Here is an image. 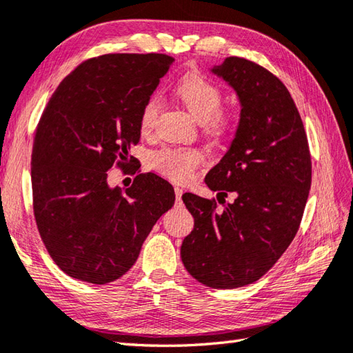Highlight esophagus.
<instances>
[{"label":"esophagus","mask_w":353,"mask_h":353,"mask_svg":"<svg viewBox=\"0 0 353 353\" xmlns=\"http://www.w3.org/2000/svg\"><path fill=\"white\" fill-rule=\"evenodd\" d=\"M174 192H176V200H177V202H181V200H182V194H183V190L179 188V186H176Z\"/></svg>","instance_id":"obj_1"}]
</instances>
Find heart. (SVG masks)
Returning a JSON list of instances; mask_svg holds the SVG:
<instances>
[{
	"mask_svg": "<svg viewBox=\"0 0 353 353\" xmlns=\"http://www.w3.org/2000/svg\"><path fill=\"white\" fill-rule=\"evenodd\" d=\"M174 93L186 110L199 122H202L205 134L211 139H223L236 128L237 117L222 110L225 99L223 90L205 74L199 72L185 74L176 84ZM159 110H161V99L157 96H151L143 102L139 113L142 134H150L153 131ZM203 161L205 154L199 148L163 147L151 156V167L171 181L188 182Z\"/></svg>",
	"mask_w": 353,
	"mask_h": 353,
	"instance_id": "b5f03b06",
	"label": "heart"
}]
</instances>
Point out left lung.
<instances>
[{"instance_id": "8db88e82", "label": "left lung", "mask_w": 353, "mask_h": 353, "mask_svg": "<svg viewBox=\"0 0 353 353\" xmlns=\"http://www.w3.org/2000/svg\"><path fill=\"white\" fill-rule=\"evenodd\" d=\"M212 72L237 92L240 122L228 153L205 177L217 199L223 197V210L216 199L182 196L194 230L181 255L202 285L234 289L263 277L291 245L307 202L312 162L299 108L277 76L239 57ZM231 192L236 199L226 204Z\"/></svg>"}]
</instances>
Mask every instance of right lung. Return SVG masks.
Wrapping results in <instances>:
<instances>
[{
	"label": "right lung",
	"mask_w": 353,
	"mask_h": 353,
	"mask_svg": "<svg viewBox=\"0 0 353 353\" xmlns=\"http://www.w3.org/2000/svg\"><path fill=\"white\" fill-rule=\"evenodd\" d=\"M174 58L107 53L61 81L34 130L33 214L41 240L67 275L93 285L122 277L151 228L174 205L172 186L128 154L141 141L139 113ZM134 165L130 189L108 171Z\"/></svg>",
	"instance_id": "right-lung-1"
}]
</instances>
